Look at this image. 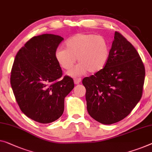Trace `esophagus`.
I'll list each match as a JSON object with an SVG mask.
<instances>
[{"mask_svg":"<svg viewBox=\"0 0 152 152\" xmlns=\"http://www.w3.org/2000/svg\"><path fill=\"white\" fill-rule=\"evenodd\" d=\"M74 83H75L76 85H78V84L81 82V78H74Z\"/></svg>","mask_w":152,"mask_h":152,"instance_id":"1","label":"esophagus"}]
</instances>
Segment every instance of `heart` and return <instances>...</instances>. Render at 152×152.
Returning <instances> with one entry per match:
<instances>
[{
	"label": "heart",
	"mask_w": 152,
	"mask_h": 152,
	"mask_svg": "<svg viewBox=\"0 0 152 152\" xmlns=\"http://www.w3.org/2000/svg\"><path fill=\"white\" fill-rule=\"evenodd\" d=\"M66 48L56 50L54 56L63 69H72L78 58L79 64L68 72V75L76 76L87 71L96 73L102 69L108 62L110 46L107 39L102 35L78 33L65 42Z\"/></svg>",
	"instance_id": "b5f03b06"
}]
</instances>
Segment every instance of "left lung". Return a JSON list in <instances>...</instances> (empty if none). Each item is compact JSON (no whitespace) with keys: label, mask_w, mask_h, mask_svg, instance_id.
<instances>
[{"label":"left lung","mask_w":152,"mask_h":152,"mask_svg":"<svg viewBox=\"0 0 152 152\" xmlns=\"http://www.w3.org/2000/svg\"><path fill=\"white\" fill-rule=\"evenodd\" d=\"M145 75L137 50L115 32L106 66L83 80L90 116L105 125L125 118L141 98Z\"/></svg>","instance_id":"8db88e82"}]
</instances>
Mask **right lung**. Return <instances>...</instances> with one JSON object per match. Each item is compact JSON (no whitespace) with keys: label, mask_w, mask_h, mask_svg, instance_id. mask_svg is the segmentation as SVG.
<instances>
[{"label":"right lung","mask_w":152,"mask_h":152,"mask_svg":"<svg viewBox=\"0 0 152 152\" xmlns=\"http://www.w3.org/2000/svg\"><path fill=\"white\" fill-rule=\"evenodd\" d=\"M63 40L43 34L28 41L15 56L10 82L20 110L41 124L52 123L64 111V99L74 89L72 78L62 76L54 53Z\"/></svg>","instance_id":"right-lung-1"}]
</instances>
